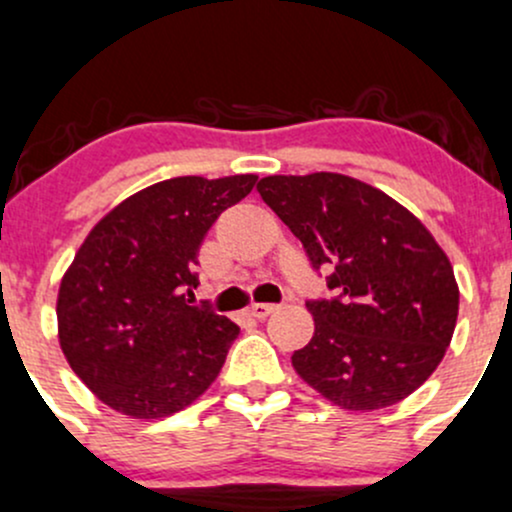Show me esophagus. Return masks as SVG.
<instances>
[{
    "label": "esophagus",
    "mask_w": 512,
    "mask_h": 512,
    "mask_svg": "<svg viewBox=\"0 0 512 512\" xmlns=\"http://www.w3.org/2000/svg\"><path fill=\"white\" fill-rule=\"evenodd\" d=\"M274 309H277V306H274V304H252L250 309H247V314H250L252 319H260L262 321V319H267V316H270Z\"/></svg>",
    "instance_id": "obj_1"
}]
</instances>
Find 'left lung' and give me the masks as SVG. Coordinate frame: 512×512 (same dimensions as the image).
Here are the masks:
<instances>
[{"mask_svg":"<svg viewBox=\"0 0 512 512\" xmlns=\"http://www.w3.org/2000/svg\"><path fill=\"white\" fill-rule=\"evenodd\" d=\"M262 201L304 245L331 297L306 301L314 336L294 351L304 383L343 410H380L437 370L454 336L459 287L414 215L343 174L267 176Z\"/></svg>","mask_w":512,"mask_h":512,"instance_id":"8db88e82","label":"left lung"}]
</instances>
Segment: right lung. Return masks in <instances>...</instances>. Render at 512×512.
I'll use <instances>...</instances> for the list:
<instances>
[{
	"mask_svg": "<svg viewBox=\"0 0 512 512\" xmlns=\"http://www.w3.org/2000/svg\"><path fill=\"white\" fill-rule=\"evenodd\" d=\"M255 184V174L159 181L112 208L80 245L58 289V338L107 407L169 417L218 378L240 328L191 306L198 250Z\"/></svg>",
	"mask_w": 512,
	"mask_h": 512,
	"instance_id": "add662e5",
	"label": "right lung"
}]
</instances>
